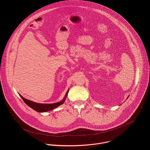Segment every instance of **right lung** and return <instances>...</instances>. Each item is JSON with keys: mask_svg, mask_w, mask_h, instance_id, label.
Returning a JSON list of instances; mask_svg holds the SVG:
<instances>
[{"mask_svg": "<svg viewBox=\"0 0 150 150\" xmlns=\"http://www.w3.org/2000/svg\"><path fill=\"white\" fill-rule=\"evenodd\" d=\"M68 92L69 90L67 91L66 96L64 97V99L59 102L58 103H52V104H42V103H35L34 102H33L31 100H29L28 99H26L24 98H23L21 95H19V96L21 97V98L22 99V100L24 101V102L30 108H31L32 109H33L34 110H36L37 112H45L47 111H49V110H53L54 109L57 108L58 106H59V105H61L62 104H63L65 102L66 98L68 94Z\"/></svg>", "mask_w": 150, "mask_h": 150, "instance_id": "add662e5", "label": "right lung"}]
</instances>
